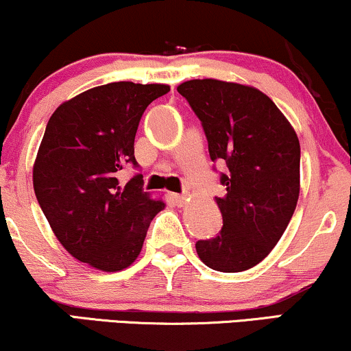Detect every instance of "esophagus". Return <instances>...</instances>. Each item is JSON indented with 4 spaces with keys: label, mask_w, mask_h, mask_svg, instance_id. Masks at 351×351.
<instances>
[{
    "label": "esophagus",
    "mask_w": 351,
    "mask_h": 351,
    "mask_svg": "<svg viewBox=\"0 0 351 351\" xmlns=\"http://www.w3.org/2000/svg\"><path fill=\"white\" fill-rule=\"evenodd\" d=\"M172 198H174V202H176L177 206H184L185 203L189 202L187 193H176V195H172Z\"/></svg>",
    "instance_id": "34e87169"
}]
</instances>
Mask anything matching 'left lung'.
<instances>
[{"mask_svg":"<svg viewBox=\"0 0 351 351\" xmlns=\"http://www.w3.org/2000/svg\"><path fill=\"white\" fill-rule=\"evenodd\" d=\"M202 122L213 162L226 164L216 197L223 228L198 241V257L226 274L244 271L270 254L300 197V140L274 101L250 86L192 80L177 88Z\"/></svg>","mask_w":351,"mask_h":351,"instance_id":"1","label":"left lung"}]
</instances>
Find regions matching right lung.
I'll return each mask as SVG.
<instances>
[{
	"label": "right lung",
	"instance_id": "right-lung-1",
	"mask_svg": "<svg viewBox=\"0 0 351 351\" xmlns=\"http://www.w3.org/2000/svg\"><path fill=\"white\" fill-rule=\"evenodd\" d=\"M166 84L119 81L62 104L50 117L34 164V190L56 239L80 262L119 271L140 255L153 218L164 208L143 192L135 135L146 107Z\"/></svg>",
	"mask_w": 351,
	"mask_h": 351
}]
</instances>
